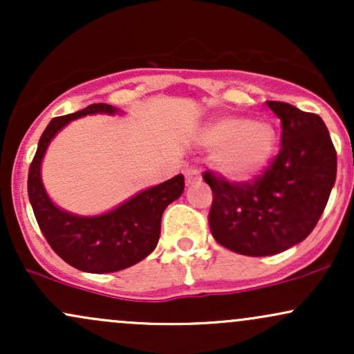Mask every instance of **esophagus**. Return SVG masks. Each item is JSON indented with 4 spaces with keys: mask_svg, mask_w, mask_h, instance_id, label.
<instances>
[{
    "mask_svg": "<svg viewBox=\"0 0 354 354\" xmlns=\"http://www.w3.org/2000/svg\"><path fill=\"white\" fill-rule=\"evenodd\" d=\"M185 176H186V185H188V186L196 185V183L201 181L200 173H198L196 169H188V171L185 173Z\"/></svg>",
    "mask_w": 354,
    "mask_h": 354,
    "instance_id": "34e87169",
    "label": "esophagus"
}]
</instances>
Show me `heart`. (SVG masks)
<instances>
[{"mask_svg": "<svg viewBox=\"0 0 354 354\" xmlns=\"http://www.w3.org/2000/svg\"><path fill=\"white\" fill-rule=\"evenodd\" d=\"M276 131L265 121H250L241 116H223L201 133V145L214 156V169L228 181L253 178L273 156Z\"/></svg>", "mask_w": 354, "mask_h": 354, "instance_id": "b5f03b06", "label": "heart"}]
</instances>
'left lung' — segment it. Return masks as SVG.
<instances>
[{"label": "left lung", "instance_id": "left-lung-1", "mask_svg": "<svg viewBox=\"0 0 354 354\" xmlns=\"http://www.w3.org/2000/svg\"><path fill=\"white\" fill-rule=\"evenodd\" d=\"M281 120V149L250 183L209 171V228L221 246L245 256H271L301 243L316 226L336 181V151L318 115L266 101Z\"/></svg>", "mask_w": 354, "mask_h": 354}]
</instances>
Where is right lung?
I'll return each mask as SVG.
<instances>
[{
  "mask_svg": "<svg viewBox=\"0 0 354 354\" xmlns=\"http://www.w3.org/2000/svg\"><path fill=\"white\" fill-rule=\"evenodd\" d=\"M118 113L123 115L111 104L98 103L51 120L39 138L28 173V196L44 238L61 259L86 273H115L145 259L158 245L166 206L178 200L185 191V176L178 174L95 216L70 213L53 203L44 189L41 165L55 136L78 118Z\"/></svg>",
  "mask_w": 354,
  "mask_h": 354,
  "instance_id": "obj_1",
  "label": "right lung"
}]
</instances>
